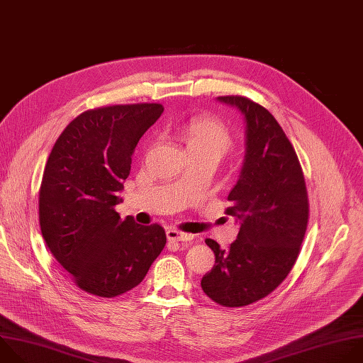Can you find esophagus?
Segmentation results:
<instances>
[{
  "label": "esophagus",
  "instance_id": "1",
  "mask_svg": "<svg viewBox=\"0 0 363 363\" xmlns=\"http://www.w3.org/2000/svg\"><path fill=\"white\" fill-rule=\"evenodd\" d=\"M167 238L168 240H171V242H181V240H191L192 239V235L189 233H184L181 230H177V229H168L167 230Z\"/></svg>",
  "mask_w": 363,
  "mask_h": 363
}]
</instances>
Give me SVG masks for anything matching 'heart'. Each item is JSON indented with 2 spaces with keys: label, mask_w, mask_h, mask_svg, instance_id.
Here are the masks:
<instances>
[{
  "label": "heart",
  "mask_w": 363,
  "mask_h": 363,
  "mask_svg": "<svg viewBox=\"0 0 363 363\" xmlns=\"http://www.w3.org/2000/svg\"><path fill=\"white\" fill-rule=\"evenodd\" d=\"M178 140L189 157H211L216 162L232 148V135L220 119L199 115L177 128Z\"/></svg>",
  "instance_id": "heart-1"
}]
</instances>
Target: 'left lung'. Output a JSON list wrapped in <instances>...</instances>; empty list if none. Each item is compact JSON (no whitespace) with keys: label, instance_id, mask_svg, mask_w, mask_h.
Segmentation results:
<instances>
[{"label":"left lung","instance_id":"8db88e82","mask_svg":"<svg viewBox=\"0 0 363 363\" xmlns=\"http://www.w3.org/2000/svg\"><path fill=\"white\" fill-rule=\"evenodd\" d=\"M238 108L247 124L245 160L225 209L239 220L236 240L215 254L213 268L201 281L202 291L226 308L251 305L274 292L288 277L303 240L309 202L296 152L274 115L239 95L218 96Z\"/></svg>","mask_w":363,"mask_h":363}]
</instances>
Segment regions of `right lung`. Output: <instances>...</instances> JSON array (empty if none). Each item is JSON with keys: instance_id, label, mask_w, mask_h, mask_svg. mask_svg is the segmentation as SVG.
<instances>
[{"instance_id": "add662e5", "label": "right lung", "mask_w": 363, "mask_h": 363, "mask_svg": "<svg viewBox=\"0 0 363 363\" xmlns=\"http://www.w3.org/2000/svg\"><path fill=\"white\" fill-rule=\"evenodd\" d=\"M161 104L88 109L67 125L48 157L38 198L45 244L75 285L115 298L143 282L167 244L161 225H140L113 209L140 138Z\"/></svg>"}]
</instances>
